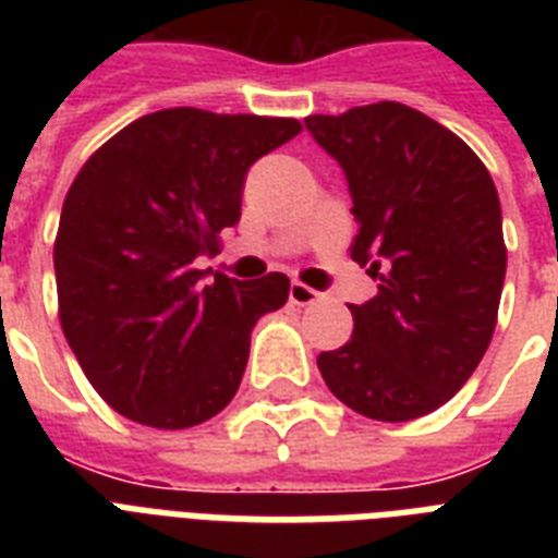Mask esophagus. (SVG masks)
<instances>
[{
  "mask_svg": "<svg viewBox=\"0 0 558 558\" xmlns=\"http://www.w3.org/2000/svg\"><path fill=\"white\" fill-rule=\"evenodd\" d=\"M318 292H315V289H310L306 287V283H292V287H289V301H292V304L295 306H310V304H315V301H318Z\"/></svg>",
  "mask_w": 558,
  "mask_h": 558,
  "instance_id": "1",
  "label": "esophagus"
}]
</instances>
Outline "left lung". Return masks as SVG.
<instances>
[{
  "label": "left lung",
  "mask_w": 558,
  "mask_h": 558,
  "mask_svg": "<svg viewBox=\"0 0 558 558\" xmlns=\"http://www.w3.org/2000/svg\"><path fill=\"white\" fill-rule=\"evenodd\" d=\"M304 124L348 177L350 257L379 280L318 371L362 416L432 414L475 373L498 322L507 245L493 177L463 138L397 100Z\"/></svg>",
  "instance_id": "8db88e82"
}]
</instances>
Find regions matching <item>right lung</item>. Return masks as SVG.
Wrapping results in <instances>:
<instances>
[{
    "label": "right lung",
    "mask_w": 558,
    "mask_h": 558,
    "mask_svg": "<svg viewBox=\"0 0 558 558\" xmlns=\"http://www.w3.org/2000/svg\"><path fill=\"white\" fill-rule=\"evenodd\" d=\"M301 133L295 118L177 107L92 153L54 240L65 341L109 408L191 428L234 399L252 327L287 304L289 278L234 280L193 263L240 219L245 173Z\"/></svg>",
    "instance_id": "1"
}]
</instances>
